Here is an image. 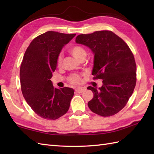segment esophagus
<instances>
[{"label":"esophagus","instance_id":"34e87169","mask_svg":"<svg viewBox=\"0 0 154 154\" xmlns=\"http://www.w3.org/2000/svg\"><path fill=\"white\" fill-rule=\"evenodd\" d=\"M86 89L85 87H78L77 88V89H75V91H76L77 93H81L83 92V91L85 90Z\"/></svg>","mask_w":154,"mask_h":154}]
</instances>
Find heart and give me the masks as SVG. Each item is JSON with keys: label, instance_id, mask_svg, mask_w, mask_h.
<instances>
[{"label": "heart", "instance_id": "b5f03b06", "mask_svg": "<svg viewBox=\"0 0 154 154\" xmlns=\"http://www.w3.org/2000/svg\"><path fill=\"white\" fill-rule=\"evenodd\" d=\"M69 51L70 53L73 55V56L75 58H76L77 60L81 57L85 56L86 55L85 50L82 47L79 46V45H75V46L70 48L69 49ZM61 62H62V57L61 56H60L58 57V60H57L58 65H60L61 64ZM69 80L70 83H71L77 84L80 82L81 78L79 77V75L74 74V75H71L69 77Z\"/></svg>", "mask_w": 154, "mask_h": 154}]
</instances>
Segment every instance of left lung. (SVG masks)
Returning <instances> with one entry per match:
<instances>
[{
    "label": "left lung",
    "instance_id": "1",
    "mask_svg": "<svg viewBox=\"0 0 154 154\" xmlns=\"http://www.w3.org/2000/svg\"><path fill=\"white\" fill-rule=\"evenodd\" d=\"M75 42L93 52V79H103L99 89L87 87L94 94L88 106L102 116L118 113L125 106L136 86V65L131 50L122 39L107 30L78 35Z\"/></svg>",
    "mask_w": 154,
    "mask_h": 154
}]
</instances>
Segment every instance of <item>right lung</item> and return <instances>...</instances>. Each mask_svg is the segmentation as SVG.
Listing matches in <instances>:
<instances>
[{"label": "right lung", "mask_w": 154, "mask_h": 154, "mask_svg": "<svg viewBox=\"0 0 154 154\" xmlns=\"http://www.w3.org/2000/svg\"><path fill=\"white\" fill-rule=\"evenodd\" d=\"M75 35L48 31L34 38L24 54L20 70L22 93L31 109L43 119H57L69 109L74 90L56 89L50 79L61 49Z\"/></svg>", "instance_id": "1"}]
</instances>
